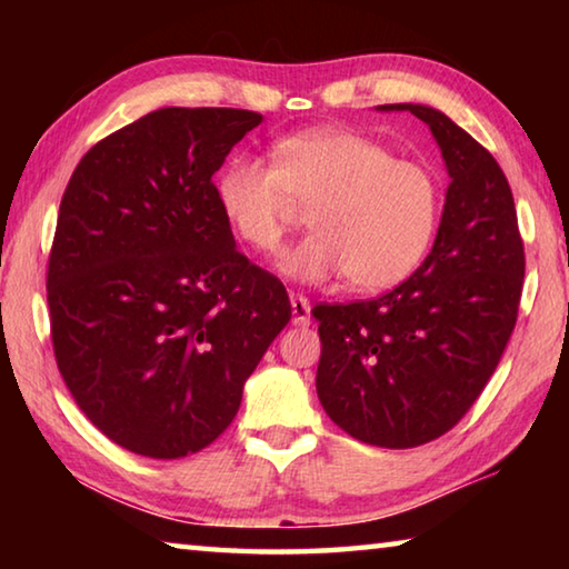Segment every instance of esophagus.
<instances>
[{
  "instance_id": "34e87169",
  "label": "esophagus",
  "mask_w": 569,
  "mask_h": 569,
  "mask_svg": "<svg viewBox=\"0 0 569 569\" xmlns=\"http://www.w3.org/2000/svg\"><path fill=\"white\" fill-rule=\"evenodd\" d=\"M291 308H293V323L308 326L311 323V301L301 293H291Z\"/></svg>"
}]
</instances>
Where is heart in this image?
<instances>
[{
  "label": "heart",
  "mask_w": 569,
  "mask_h": 569,
  "mask_svg": "<svg viewBox=\"0 0 569 569\" xmlns=\"http://www.w3.org/2000/svg\"><path fill=\"white\" fill-rule=\"evenodd\" d=\"M216 198L246 246L276 253L306 208L313 233L283 258L298 281L341 276L353 291H383L417 271L441 213V186L361 132L319 128L276 142L273 166L238 156L218 172Z\"/></svg>",
  "instance_id": "1"
}]
</instances>
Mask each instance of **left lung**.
Instances as JSON below:
<instances>
[{"mask_svg":"<svg viewBox=\"0 0 569 569\" xmlns=\"http://www.w3.org/2000/svg\"><path fill=\"white\" fill-rule=\"evenodd\" d=\"M449 188L423 263L379 298L313 308L316 391L333 423L363 445L409 449L455 427L485 391L512 336L525 281L515 198L492 152L427 104Z\"/></svg>","mask_w":569,"mask_h":569,"instance_id":"1","label":"left lung"}]
</instances>
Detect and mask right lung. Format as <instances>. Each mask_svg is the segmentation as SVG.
<instances>
[{
	"mask_svg": "<svg viewBox=\"0 0 569 569\" xmlns=\"http://www.w3.org/2000/svg\"><path fill=\"white\" fill-rule=\"evenodd\" d=\"M263 114L162 108L84 152L47 268L57 369L114 445L196 455L238 413L283 326V283L240 253L213 176Z\"/></svg>",
	"mask_w": 569,
	"mask_h": 569,
	"instance_id": "1",
	"label": "right lung"
}]
</instances>
